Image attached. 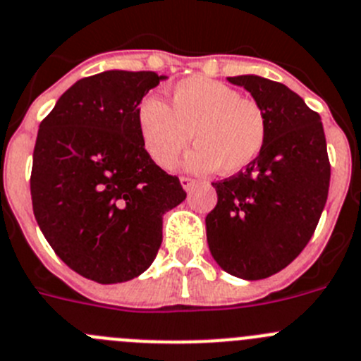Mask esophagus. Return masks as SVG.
<instances>
[{"mask_svg": "<svg viewBox=\"0 0 361 361\" xmlns=\"http://www.w3.org/2000/svg\"><path fill=\"white\" fill-rule=\"evenodd\" d=\"M180 181H181V187H183L185 190H190V188L196 185V180H192V178H187V176H181Z\"/></svg>", "mask_w": 361, "mask_h": 361, "instance_id": "esophagus-1", "label": "esophagus"}]
</instances>
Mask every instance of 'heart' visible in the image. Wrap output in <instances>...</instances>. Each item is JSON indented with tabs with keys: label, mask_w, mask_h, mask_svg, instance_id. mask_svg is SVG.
<instances>
[{
	"label": "heart",
	"mask_w": 361,
	"mask_h": 361,
	"mask_svg": "<svg viewBox=\"0 0 361 361\" xmlns=\"http://www.w3.org/2000/svg\"><path fill=\"white\" fill-rule=\"evenodd\" d=\"M171 108L147 95L136 108V126L149 157L161 169H173L190 145L187 167L196 173L235 174L248 167L266 142V116L253 99L235 87L207 77L174 84Z\"/></svg>",
	"instance_id": "heart-1"
}]
</instances>
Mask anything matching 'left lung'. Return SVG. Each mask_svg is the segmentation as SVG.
Returning <instances> with one entry per match:
<instances>
[{"label":"left lung","instance_id":"8db88e82","mask_svg":"<svg viewBox=\"0 0 361 361\" xmlns=\"http://www.w3.org/2000/svg\"><path fill=\"white\" fill-rule=\"evenodd\" d=\"M252 93L266 116L259 157L214 181L217 204L207 216V241L226 274L259 281L306 248L326 207L331 165L320 115L290 87L259 75L228 77Z\"/></svg>","mask_w":361,"mask_h":361}]
</instances>
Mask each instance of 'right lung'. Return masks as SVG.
Returning a JSON list of instances; mask_svg holds the SVG:
<instances>
[{"label": "right lung", "mask_w": 361, "mask_h": 361, "mask_svg": "<svg viewBox=\"0 0 361 361\" xmlns=\"http://www.w3.org/2000/svg\"><path fill=\"white\" fill-rule=\"evenodd\" d=\"M167 79L109 70L77 80L41 122L30 194L39 228L73 271L99 284L144 274L164 214L187 197L142 144L136 108Z\"/></svg>", "instance_id": "right-lung-1"}]
</instances>
